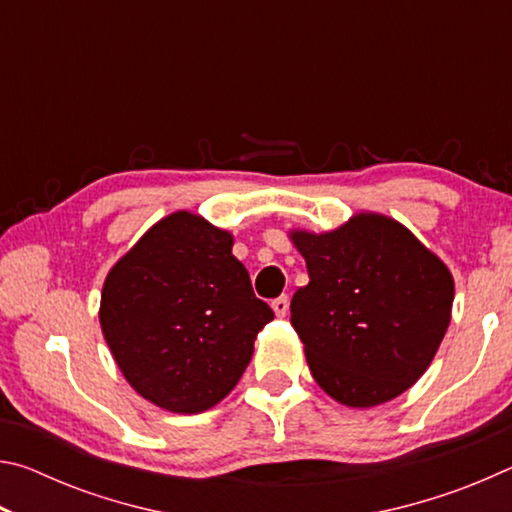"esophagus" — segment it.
Returning a JSON list of instances; mask_svg holds the SVG:
<instances>
[{
  "label": "esophagus",
  "instance_id": "1",
  "mask_svg": "<svg viewBox=\"0 0 512 512\" xmlns=\"http://www.w3.org/2000/svg\"><path fill=\"white\" fill-rule=\"evenodd\" d=\"M271 307H273V311H275V316L277 318H284L289 314V296H280V298H275L273 302H271Z\"/></svg>",
  "mask_w": 512,
  "mask_h": 512
}]
</instances>
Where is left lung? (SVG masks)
Instances as JSON below:
<instances>
[{
  "label": "left lung",
  "mask_w": 512,
  "mask_h": 512,
  "mask_svg": "<svg viewBox=\"0 0 512 512\" xmlns=\"http://www.w3.org/2000/svg\"><path fill=\"white\" fill-rule=\"evenodd\" d=\"M309 284L291 325L318 386L354 409L402 395L429 368L452 318L449 268L402 223L357 214L323 235L291 232Z\"/></svg>",
  "instance_id": "obj_1"
}]
</instances>
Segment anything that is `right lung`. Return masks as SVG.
I'll return each mask as SVG.
<instances>
[{
    "instance_id": "1",
    "label": "right lung",
    "mask_w": 512,
    "mask_h": 512,
    "mask_svg": "<svg viewBox=\"0 0 512 512\" xmlns=\"http://www.w3.org/2000/svg\"><path fill=\"white\" fill-rule=\"evenodd\" d=\"M99 320L119 370L144 400L201 413L237 386L273 309L255 298L230 232L173 212L110 268Z\"/></svg>"
}]
</instances>
